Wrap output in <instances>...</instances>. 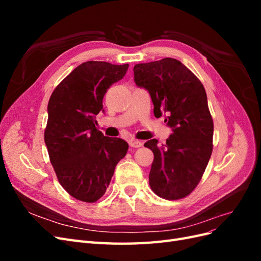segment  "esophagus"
<instances>
[{
    "mask_svg": "<svg viewBox=\"0 0 261 261\" xmlns=\"http://www.w3.org/2000/svg\"><path fill=\"white\" fill-rule=\"evenodd\" d=\"M143 144H144L143 141H140V140H135V139L129 140V145L133 148H139V147L143 146Z\"/></svg>",
    "mask_w": 261,
    "mask_h": 261,
    "instance_id": "obj_1",
    "label": "esophagus"
}]
</instances>
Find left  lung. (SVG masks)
<instances>
[{"label":"left lung","mask_w":261,"mask_h":261,"mask_svg":"<svg viewBox=\"0 0 261 261\" xmlns=\"http://www.w3.org/2000/svg\"><path fill=\"white\" fill-rule=\"evenodd\" d=\"M134 81L149 92L154 116L164 113L172 128L165 145L158 146L156 139L145 143L154 154L149 185L164 199L183 198L199 183L212 153L213 122L206 90L183 63L172 58L136 64Z\"/></svg>","instance_id":"1"}]
</instances>
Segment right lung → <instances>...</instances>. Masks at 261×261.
<instances>
[{
    "instance_id": "right-lung-1",
    "label": "right lung",
    "mask_w": 261,
    "mask_h": 261,
    "mask_svg": "<svg viewBox=\"0 0 261 261\" xmlns=\"http://www.w3.org/2000/svg\"><path fill=\"white\" fill-rule=\"evenodd\" d=\"M128 64L88 61L77 66L51 94L44 143L63 188L74 198L94 202L105 195L116 164L128 144L107 137L96 128V115L112 84L121 81Z\"/></svg>"
}]
</instances>
